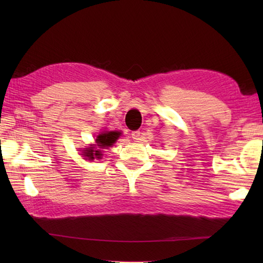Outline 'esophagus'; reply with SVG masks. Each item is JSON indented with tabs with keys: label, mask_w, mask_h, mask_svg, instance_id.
I'll use <instances>...</instances> for the list:
<instances>
[{
	"label": "esophagus",
	"mask_w": 263,
	"mask_h": 263,
	"mask_svg": "<svg viewBox=\"0 0 263 263\" xmlns=\"http://www.w3.org/2000/svg\"><path fill=\"white\" fill-rule=\"evenodd\" d=\"M131 137H132L133 140L139 141V140H141V139H142V133L140 131H133L131 133Z\"/></svg>",
	"instance_id": "1"
}]
</instances>
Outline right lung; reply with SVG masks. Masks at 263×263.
I'll return each instance as SVG.
<instances>
[{
  "mask_svg": "<svg viewBox=\"0 0 263 263\" xmlns=\"http://www.w3.org/2000/svg\"><path fill=\"white\" fill-rule=\"evenodd\" d=\"M117 137H119V133L117 132H107V133H102V135H99L96 139V142H97V146L98 148H105V147H109L113 144ZM102 150H96L95 147H90V148H87V150H85V154L83 156L87 157L89 160H92L95 158H100L102 157L103 154Z\"/></svg>",
  "mask_w": 263,
  "mask_h": 263,
  "instance_id": "add662e5",
  "label": "right lung"
}]
</instances>
